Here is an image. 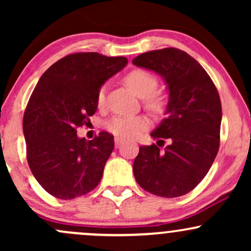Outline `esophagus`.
<instances>
[{"instance_id":"34e87169","label":"esophagus","mask_w":251,"mask_h":251,"mask_svg":"<svg viewBox=\"0 0 251 251\" xmlns=\"http://www.w3.org/2000/svg\"><path fill=\"white\" fill-rule=\"evenodd\" d=\"M114 142H116V146H117V148H119V146L122 145V144H123L124 142H125V140H124L123 138H119V137H117L116 139H114Z\"/></svg>"}]
</instances>
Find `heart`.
Here are the masks:
<instances>
[{"mask_svg":"<svg viewBox=\"0 0 251 251\" xmlns=\"http://www.w3.org/2000/svg\"><path fill=\"white\" fill-rule=\"evenodd\" d=\"M125 82L137 96L145 97V103L152 109H160L164 100L159 94L154 93L157 87V77L151 72L143 68H134L125 75ZM97 105L101 108L105 105V88L98 92ZM149 119L145 116H116L106 123V128L112 134L122 138L134 137L140 131L149 127Z\"/></svg>","mask_w":251,"mask_h":251,"instance_id":"b5f03b06","label":"heart"}]
</instances>
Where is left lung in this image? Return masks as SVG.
I'll return each instance as SVG.
<instances>
[{
	"instance_id": "obj_1",
	"label": "left lung",
	"mask_w": 251,
	"mask_h": 251,
	"mask_svg": "<svg viewBox=\"0 0 251 251\" xmlns=\"http://www.w3.org/2000/svg\"><path fill=\"white\" fill-rule=\"evenodd\" d=\"M132 62L162 75L169 88L168 117L151 133L157 145L139 148L135 180L160 197L186 195L203 180L220 149V94L200 63L177 48L143 53ZM165 140L169 145L160 150Z\"/></svg>"
}]
</instances>
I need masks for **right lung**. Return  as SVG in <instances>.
<instances>
[{
    "label": "right lung",
    "mask_w": 251,
    "mask_h": 251,
    "mask_svg": "<svg viewBox=\"0 0 251 251\" xmlns=\"http://www.w3.org/2000/svg\"><path fill=\"white\" fill-rule=\"evenodd\" d=\"M125 56L74 53L51 65L40 77L24 116L27 160L31 174L48 194L73 200L101 180L114 149L113 135L79 138L76 128L96 113L103 82L127 65Z\"/></svg>",
    "instance_id": "add662e5"
}]
</instances>
